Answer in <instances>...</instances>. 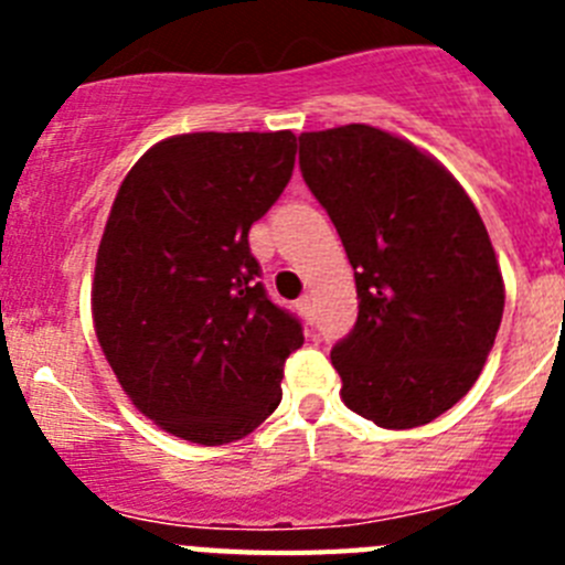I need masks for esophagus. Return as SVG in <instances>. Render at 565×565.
<instances>
[{
    "instance_id": "34e87169",
    "label": "esophagus",
    "mask_w": 565,
    "mask_h": 565,
    "mask_svg": "<svg viewBox=\"0 0 565 565\" xmlns=\"http://www.w3.org/2000/svg\"><path fill=\"white\" fill-rule=\"evenodd\" d=\"M297 311L302 313V319H306V322H311L313 319V306H311V297H308V294L306 297L297 299Z\"/></svg>"
}]
</instances>
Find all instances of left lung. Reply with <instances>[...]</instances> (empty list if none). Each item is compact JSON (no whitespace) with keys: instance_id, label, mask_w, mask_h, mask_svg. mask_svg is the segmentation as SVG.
<instances>
[{"instance_id":"obj_1","label":"left lung","mask_w":565,"mask_h":565,"mask_svg":"<svg viewBox=\"0 0 565 565\" xmlns=\"http://www.w3.org/2000/svg\"><path fill=\"white\" fill-rule=\"evenodd\" d=\"M299 169L356 277V326L331 351L342 402L387 430L430 424L467 396L501 328L476 203L430 154L367 124L302 132Z\"/></svg>"}]
</instances>
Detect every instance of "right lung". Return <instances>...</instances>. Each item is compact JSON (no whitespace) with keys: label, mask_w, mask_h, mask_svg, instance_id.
<instances>
[{"label":"right lung","mask_w":565,"mask_h":565,"mask_svg":"<svg viewBox=\"0 0 565 565\" xmlns=\"http://www.w3.org/2000/svg\"><path fill=\"white\" fill-rule=\"evenodd\" d=\"M294 132H189L129 169L104 226L93 322L132 404L192 444L277 411L302 326L259 282L248 228L294 172Z\"/></svg>","instance_id":"obj_1"}]
</instances>
